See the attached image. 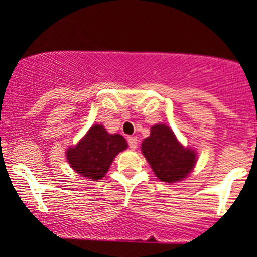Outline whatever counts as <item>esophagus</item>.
<instances>
[{
  "label": "esophagus",
  "instance_id": "esophagus-1",
  "mask_svg": "<svg viewBox=\"0 0 257 257\" xmlns=\"http://www.w3.org/2000/svg\"><path fill=\"white\" fill-rule=\"evenodd\" d=\"M127 142H128L130 149H131V150H135L137 147V139H136V137H134V136L128 137Z\"/></svg>",
  "mask_w": 257,
  "mask_h": 257
}]
</instances>
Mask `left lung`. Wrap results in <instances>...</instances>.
<instances>
[{
    "label": "left lung",
    "mask_w": 257,
    "mask_h": 257,
    "mask_svg": "<svg viewBox=\"0 0 257 257\" xmlns=\"http://www.w3.org/2000/svg\"><path fill=\"white\" fill-rule=\"evenodd\" d=\"M141 151L157 179L170 184L185 179L196 164V152L182 146L164 123L152 126L150 136L142 141Z\"/></svg>",
    "instance_id": "8db88e82"
}]
</instances>
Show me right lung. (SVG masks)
<instances>
[{"label":"right lung","mask_w":257,"mask_h":257,"mask_svg":"<svg viewBox=\"0 0 257 257\" xmlns=\"http://www.w3.org/2000/svg\"><path fill=\"white\" fill-rule=\"evenodd\" d=\"M126 149L125 137L108 134L102 125H93L76 146L68 147L66 157L78 175L97 181L107 174L113 159Z\"/></svg>","instance_id":"1"}]
</instances>
